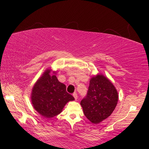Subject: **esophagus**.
<instances>
[{
	"label": "esophagus",
	"mask_w": 149,
	"mask_h": 149,
	"mask_svg": "<svg viewBox=\"0 0 149 149\" xmlns=\"http://www.w3.org/2000/svg\"><path fill=\"white\" fill-rule=\"evenodd\" d=\"M73 97H74L75 100H77V97H78V96H77V93H73Z\"/></svg>",
	"instance_id": "esophagus-1"
}]
</instances>
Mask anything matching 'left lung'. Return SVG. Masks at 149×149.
I'll list each match as a JSON object with an SVG mask.
<instances>
[{
  "label": "left lung",
  "mask_w": 149,
  "mask_h": 149,
  "mask_svg": "<svg viewBox=\"0 0 149 149\" xmlns=\"http://www.w3.org/2000/svg\"><path fill=\"white\" fill-rule=\"evenodd\" d=\"M119 95L111 81L102 74L91 78L87 96L81 102L85 117L92 123H100L113 113Z\"/></svg>",
  "instance_id": "obj_1"
}]
</instances>
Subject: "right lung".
Listing matches in <instances>:
<instances>
[{"label": "right lung", "mask_w": 149, "mask_h": 149, "mask_svg": "<svg viewBox=\"0 0 149 149\" xmlns=\"http://www.w3.org/2000/svg\"><path fill=\"white\" fill-rule=\"evenodd\" d=\"M56 72L51 68L45 70L32 87L30 97L35 111L49 119L62 113L67 102L74 100L66 92V85L58 80Z\"/></svg>", "instance_id": "1"}]
</instances>
